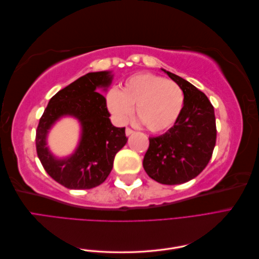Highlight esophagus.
<instances>
[{
	"label": "esophagus",
	"mask_w": 259,
	"mask_h": 259,
	"mask_svg": "<svg viewBox=\"0 0 259 259\" xmlns=\"http://www.w3.org/2000/svg\"><path fill=\"white\" fill-rule=\"evenodd\" d=\"M133 133H135V131H133V130L130 128V127H126V130H125V134H126V136L132 135Z\"/></svg>",
	"instance_id": "obj_1"
}]
</instances>
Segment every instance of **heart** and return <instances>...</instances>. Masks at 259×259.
I'll list each match as a JSON object with an SVG mask.
<instances>
[{
    "label": "heart",
    "instance_id": "1",
    "mask_svg": "<svg viewBox=\"0 0 259 259\" xmlns=\"http://www.w3.org/2000/svg\"><path fill=\"white\" fill-rule=\"evenodd\" d=\"M184 92L174 81L153 73H137L130 76L121 91L111 90L107 95V106L119 122H126L136 115L150 132L161 133L170 128L182 113Z\"/></svg>",
    "mask_w": 259,
    "mask_h": 259
}]
</instances>
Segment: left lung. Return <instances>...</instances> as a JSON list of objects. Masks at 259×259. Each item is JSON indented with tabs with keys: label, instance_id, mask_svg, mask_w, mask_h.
<instances>
[{
	"label": "left lung",
	"instance_id": "left-lung-1",
	"mask_svg": "<svg viewBox=\"0 0 259 259\" xmlns=\"http://www.w3.org/2000/svg\"><path fill=\"white\" fill-rule=\"evenodd\" d=\"M163 71L183 90L185 103L173 127L149 138L143 165L155 182L179 185L197 177L208 164L216 144V120L204 93L183 77Z\"/></svg>",
	"mask_w": 259,
	"mask_h": 259
}]
</instances>
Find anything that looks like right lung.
Returning <instances> with one entry per match:
<instances>
[{
  "instance_id": "1",
  "label": "right lung",
  "mask_w": 259,
  "mask_h": 259,
  "mask_svg": "<svg viewBox=\"0 0 259 259\" xmlns=\"http://www.w3.org/2000/svg\"><path fill=\"white\" fill-rule=\"evenodd\" d=\"M112 75L108 71L81 76L51 98L38 122L36 153L44 169L68 189H92L103 184L113 167L115 154L127 142L125 127L112 125L104 95L98 88H108ZM62 115H72L82 125V136L76 152L56 159L46 147V135Z\"/></svg>"
}]
</instances>
